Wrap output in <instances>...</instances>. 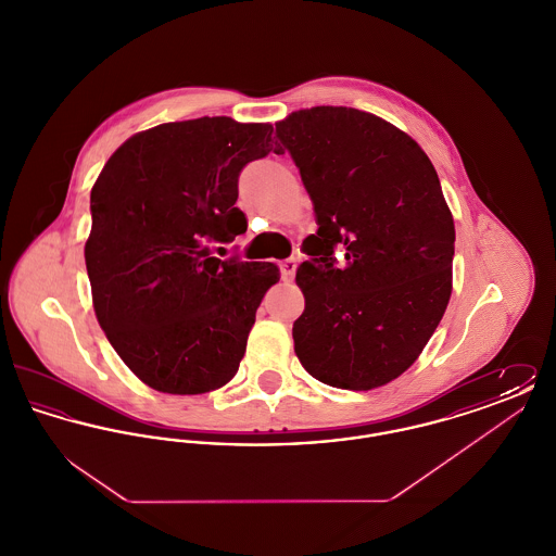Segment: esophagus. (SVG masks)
<instances>
[{"label": "esophagus", "mask_w": 556, "mask_h": 556, "mask_svg": "<svg viewBox=\"0 0 556 556\" xmlns=\"http://www.w3.org/2000/svg\"><path fill=\"white\" fill-rule=\"evenodd\" d=\"M295 268H298V261L295 258H288V261L281 263V277H283V281H291L293 279Z\"/></svg>", "instance_id": "1"}]
</instances>
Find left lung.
Wrapping results in <instances>:
<instances>
[{
  "label": "left lung",
  "mask_w": 556,
  "mask_h": 556,
  "mask_svg": "<svg viewBox=\"0 0 556 556\" xmlns=\"http://www.w3.org/2000/svg\"><path fill=\"white\" fill-rule=\"evenodd\" d=\"M275 127L318 225L295 273L306 300L295 356L331 388L386 386L419 358L452 293L454 220L438 173L413 137L356 108L298 110Z\"/></svg>",
  "instance_id": "8db88e82"
}]
</instances>
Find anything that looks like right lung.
Returning <instances> with one entry per match:
<instances>
[{"instance_id": "right-lung-1", "label": "right lung", "mask_w": 556, "mask_h": 556, "mask_svg": "<svg viewBox=\"0 0 556 556\" xmlns=\"http://www.w3.org/2000/svg\"><path fill=\"white\" fill-rule=\"evenodd\" d=\"M273 127L229 116L164 123L129 137L91 189L85 265L93 308L123 363L164 394H206L238 372L273 263L212 256L245 233L241 168ZM223 250V248H218Z\"/></svg>"}]
</instances>
